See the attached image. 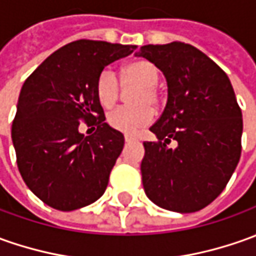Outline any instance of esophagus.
<instances>
[{
	"label": "esophagus",
	"instance_id": "obj_1",
	"mask_svg": "<svg viewBox=\"0 0 256 256\" xmlns=\"http://www.w3.org/2000/svg\"><path fill=\"white\" fill-rule=\"evenodd\" d=\"M124 140H126V142H137V137H134V136L132 134H126L124 136Z\"/></svg>",
	"mask_w": 256,
	"mask_h": 256
}]
</instances>
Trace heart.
<instances>
[{
  "instance_id": "1",
  "label": "heart",
  "mask_w": 256,
  "mask_h": 256,
  "mask_svg": "<svg viewBox=\"0 0 256 256\" xmlns=\"http://www.w3.org/2000/svg\"><path fill=\"white\" fill-rule=\"evenodd\" d=\"M160 81V71L157 66L147 60H137L126 64L120 71V82L124 86L137 85L132 94L133 106H122L114 109L108 116V123L114 130L134 134L140 128L148 126L154 118L150 105H157L158 92L156 90ZM95 94L99 104L109 109L118 102L120 95V86L112 70L105 68L99 72L95 82Z\"/></svg>"
}]
</instances>
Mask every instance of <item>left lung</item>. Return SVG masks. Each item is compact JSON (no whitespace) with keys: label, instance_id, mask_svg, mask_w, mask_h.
<instances>
[{"label":"left lung","instance_id":"8db88e82","mask_svg":"<svg viewBox=\"0 0 256 256\" xmlns=\"http://www.w3.org/2000/svg\"><path fill=\"white\" fill-rule=\"evenodd\" d=\"M136 56L156 64L168 86L164 112L150 128L158 142H144V192L160 208L198 212L223 192L240 161L242 114L232 85L212 58L182 42L142 46Z\"/></svg>","mask_w":256,"mask_h":256}]
</instances>
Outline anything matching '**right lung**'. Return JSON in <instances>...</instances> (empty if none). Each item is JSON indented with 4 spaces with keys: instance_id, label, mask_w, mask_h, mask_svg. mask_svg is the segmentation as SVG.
Instances as JSON below:
<instances>
[{
    "instance_id": "1",
    "label": "right lung",
    "mask_w": 256,
    "mask_h": 256,
    "mask_svg": "<svg viewBox=\"0 0 256 256\" xmlns=\"http://www.w3.org/2000/svg\"><path fill=\"white\" fill-rule=\"evenodd\" d=\"M136 48L71 42L48 56L22 86L11 132L16 162L28 188L50 208L77 210L105 192L124 137L105 123L95 82L106 66ZM82 120L97 126L94 135L85 138L78 130Z\"/></svg>"
}]
</instances>
